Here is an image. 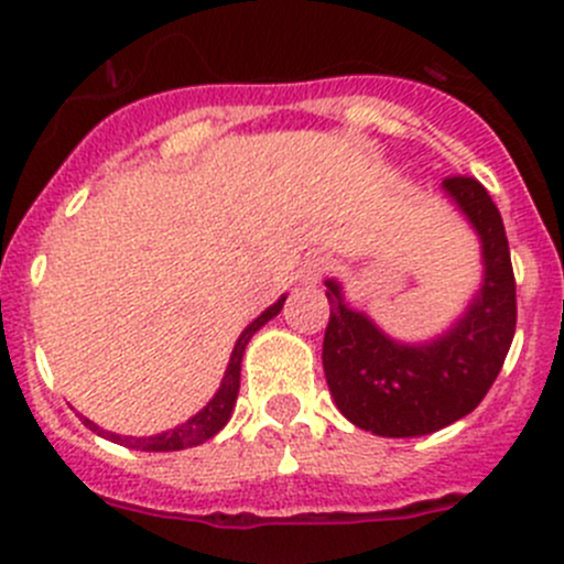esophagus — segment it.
<instances>
[{
  "label": "esophagus",
  "mask_w": 564,
  "mask_h": 564,
  "mask_svg": "<svg viewBox=\"0 0 564 564\" xmlns=\"http://www.w3.org/2000/svg\"><path fill=\"white\" fill-rule=\"evenodd\" d=\"M327 270H329V261L324 259V256H308V259L300 264V281H303V283H318Z\"/></svg>",
  "instance_id": "obj_1"
}]
</instances>
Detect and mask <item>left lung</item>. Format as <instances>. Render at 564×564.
I'll return each instance as SVG.
<instances>
[{"instance_id": "8db88e82", "label": "left lung", "mask_w": 564, "mask_h": 564, "mask_svg": "<svg viewBox=\"0 0 564 564\" xmlns=\"http://www.w3.org/2000/svg\"><path fill=\"white\" fill-rule=\"evenodd\" d=\"M445 191L482 242L486 281L464 318L434 344L403 346L346 308L327 281L322 362L340 414L379 436H423L466 417L486 398L516 335V275L502 215L475 176H445Z\"/></svg>"}]
</instances>
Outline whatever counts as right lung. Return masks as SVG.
<instances>
[{"instance_id": "add662e5", "label": "right lung", "mask_w": 564, "mask_h": 564, "mask_svg": "<svg viewBox=\"0 0 564 564\" xmlns=\"http://www.w3.org/2000/svg\"><path fill=\"white\" fill-rule=\"evenodd\" d=\"M283 300H286V297H281L275 305H270V308H267L264 314H261L259 318H253V322H250L248 327L242 329V335H240V338H237V344H235V351H231V360H229V368H226L224 382H220V390L215 392L213 401H209L207 406L202 409V412L193 414V417L187 420V423L176 425V429L166 431V434H158V436H119V434H108V431L98 429V425H95L93 420H87V417H82L84 425H87L89 431H95V434H100V436H106V440L117 442V445L133 447V451H152V453L185 451V447L202 445V442L213 440V436L218 434V431L224 429L226 423H229L231 409H235L237 392H240V362H242V355H246L248 340L253 338V333L261 327V324H267L272 316L281 314Z\"/></svg>"}]
</instances>
